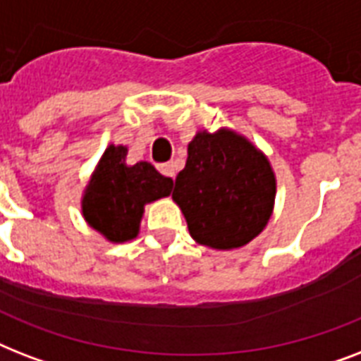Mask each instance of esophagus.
<instances>
[{
  "instance_id": "obj_1",
  "label": "esophagus",
  "mask_w": 361,
  "mask_h": 361,
  "mask_svg": "<svg viewBox=\"0 0 361 361\" xmlns=\"http://www.w3.org/2000/svg\"><path fill=\"white\" fill-rule=\"evenodd\" d=\"M157 170L161 172L163 176H166V178H174V164L172 163H161L157 164Z\"/></svg>"
}]
</instances>
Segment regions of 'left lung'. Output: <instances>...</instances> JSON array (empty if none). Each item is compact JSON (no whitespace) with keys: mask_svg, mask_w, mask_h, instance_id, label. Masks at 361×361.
<instances>
[{"mask_svg":"<svg viewBox=\"0 0 361 361\" xmlns=\"http://www.w3.org/2000/svg\"><path fill=\"white\" fill-rule=\"evenodd\" d=\"M172 198L192 240L212 249H238L268 225L275 176L266 155L245 136L231 129L200 130L189 142Z\"/></svg>","mask_w":361,"mask_h":361,"instance_id":"left-lung-1","label":"left lung"}]
</instances>
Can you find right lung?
<instances>
[{
  "label": "right lung",
  "instance_id": "obj_1",
  "mask_svg": "<svg viewBox=\"0 0 361 361\" xmlns=\"http://www.w3.org/2000/svg\"><path fill=\"white\" fill-rule=\"evenodd\" d=\"M125 155V146L106 147L82 198L87 225L116 243L136 238L144 206L169 197L174 185L146 161L127 166Z\"/></svg>",
  "mask_w": 361,
  "mask_h": 361
}]
</instances>
